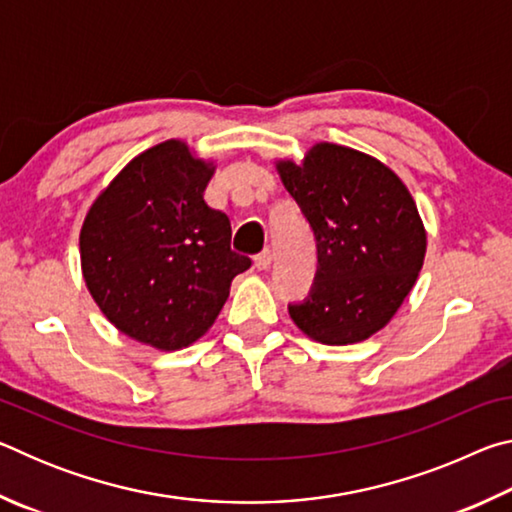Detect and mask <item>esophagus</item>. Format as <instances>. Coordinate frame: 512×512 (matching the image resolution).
<instances>
[{
  "instance_id": "34e87169",
  "label": "esophagus",
  "mask_w": 512,
  "mask_h": 512,
  "mask_svg": "<svg viewBox=\"0 0 512 512\" xmlns=\"http://www.w3.org/2000/svg\"><path fill=\"white\" fill-rule=\"evenodd\" d=\"M271 262H273V253L268 248H264L262 253H257L255 255V266H257V271H266L268 266H271Z\"/></svg>"
}]
</instances>
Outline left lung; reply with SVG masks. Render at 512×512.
<instances>
[{
	"label": "left lung",
	"instance_id": "8db88e82",
	"mask_svg": "<svg viewBox=\"0 0 512 512\" xmlns=\"http://www.w3.org/2000/svg\"><path fill=\"white\" fill-rule=\"evenodd\" d=\"M277 171L318 253L309 296L289 305L293 323L325 345L368 339L400 309L424 262L427 232L409 189L386 164L327 142Z\"/></svg>",
	"mask_w": 512,
	"mask_h": 512
}]
</instances>
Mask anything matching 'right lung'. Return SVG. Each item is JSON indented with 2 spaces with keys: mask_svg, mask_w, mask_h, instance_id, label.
<instances>
[{
  "mask_svg": "<svg viewBox=\"0 0 512 512\" xmlns=\"http://www.w3.org/2000/svg\"><path fill=\"white\" fill-rule=\"evenodd\" d=\"M212 164L162 142L119 171L81 228L94 302L119 332L180 350L207 332L250 257L230 248V219L205 203Z\"/></svg>",
  "mask_w": 512,
  "mask_h": 512,
  "instance_id": "add662e5",
  "label": "right lung"
}]
</instances>
